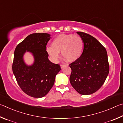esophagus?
Returning a JSON list of instances; mask_svg holds the SVG:
<instances>
[{"label":"esophagus","instance_id":"34e87169","mask_svg":"<svg viewBox=\"0 0 123 123\" xmlns=\"http://www.w3.org/2000/svg\"><path fill=\"white\" fill-rule=\"evenodd\" d=\"M65 66H66L65 65H63V64H61V65H60V67H61L62 68H63L64 67H65Z\"/></svg>","mask_w":123,"mask_h":123}]
</instances>
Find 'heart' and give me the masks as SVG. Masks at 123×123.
Masks as SVG:
<instances>
[{
	"label": "heart",
	"mask_w": 123,
	"mask_h": 123,
	"mask_svg": "<svg viewBox=\"0 0 123 123\" xmlns=\"http://www.w3.org/2000/svg\"><path fill=\"white\" fill-rule=\"evenodd\" d=\"M84 42L80 36L73 34H62L58 35L52 42V46L47 47V51L54 61L59 58L61 52L64 59L68 62L78 60L82 54Z\"/></svg>",
	"instance_id": "heart-1"
}]
</instances>
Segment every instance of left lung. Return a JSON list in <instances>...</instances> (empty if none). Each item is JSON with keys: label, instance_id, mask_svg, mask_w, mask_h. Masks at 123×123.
Instances as JSON below:
<instances>
[{"label": "left lung", "instance_id": "1", "mask_svg": "<svg viewBox=\"0 0 123 123\" xmlns=\"http://www.w3.org/2000/svg\"><path fill=\"white\" fill-rule=\"evenodd\" d=\"M84 42L80 58L69 64L71 68L70 81L76 91L82 95L96 92L108 76L109 64L106 49L93 37L77 32Z\"/></svg>", "mask_w": 123, "mask_h": 123}]
</instances>
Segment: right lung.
<instances>
[{
  "instance_id": "add662e5",
  "label": "right lung",
  "mask_w": 123,
  "mask_h": 123,
  "mask_svg": "<svg viewBox=\"0 0 123 123\" xmlns=\"http://www.w3.org/2000/svg\"><path fill=\"white\" fill-rule=\"evenodd\" d=\"M48 33H32L19 43L14 50L13 73L22 91L34 98H42L53 86L55 76L61 70L60 65L48 59L46 45L50 39ZM26 51L34 56L31 66L25 65L23 55Z\"/></svg>"
}]
</instances>
